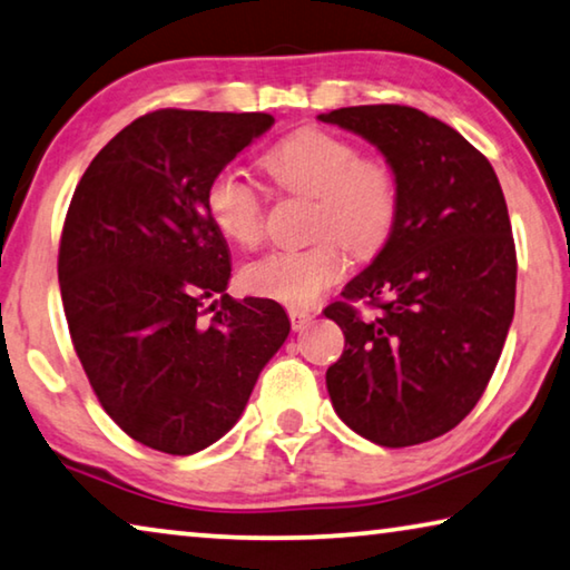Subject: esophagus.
Wrapping results in <instances>:
<instances>
[{
    "instance_id": "obj_1",
    "label": "esophagus",
    "mask_w": 570,
    "mask_h": 570,
    "mask_svg": "<svg viewBox=\"0 0 570 570\" xmlns=\"http://www.w3.org/2000/svg\"><path fill=\"white\" fill-rule=\"evenodd\" d=\"M288 320H292V330L294 332H302L312 324L314 314L312 312H304V309H288Z\"/></svg>"
}]
</instances>
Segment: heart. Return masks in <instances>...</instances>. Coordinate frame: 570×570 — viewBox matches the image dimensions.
I'll list each match as a JSON object with an SVG mask.
<instances>
[{
  "instance_id": "b5f03b06",
  "label": "heart",
  "mask_w": 570,
  "mask_h": 570,
  "mask_svg": "<svg viewBox=\"0 0 570 570\" xmlns=\"http://www.w3.org/2000/svg\"><path fill=\"white\" fill-rule=\"evenodd\" d=\"M264 167L286 193L314 197L306 248L271 250L240 268L246 292L304 309L345 276L343 246L373 256L391 240L401 213V185L393 165L360 155L355 144L322 129H299L278 141ZM205 205L225 238L250 248L264 236V205L236 167L215 171Z\"/></svg>"
}]
</instances>
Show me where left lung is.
<instances>
[{"label":"left lung","mask_w":570,"mask_h":570,"mask_svg":"<svg viewBox=\"0 0 570 570\" xmlns=\"http://www.w3.org/2000/svg\"><path fill=\"white\" fill-rule=\"evenodd\" d=\"M320 119L375 144L401 185L391 240L324 309L345 334L330 399L373 444H423L474 409L508 340L518 282L508 203L482 151L419 108L350 106ZM352 301L376 314L363 318Z\"/></svg>","instance_id":"left-lung-1"}]
</instances>
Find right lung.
Instances as JSON below:
<instances>
[{
  "label": "right lung",
  "mask_w": 570,
  "mask_h": 570,
  "mask_svg": "<svg viewBox=\"0 0 570 570\" xmlns=\"http://www.w3.org/2000/svg\"><path fill=\"white\" fill-rule=\"evenodd\" d=\"M271 126V114L139 116L68 207L58 278L76 355L116 426L165 454L236 426L292 330L274 299L225 294L230 250L205 205L215 171Z\"/></svg>",
  "instance_id": "right-lung-1"
}]
</instances>
